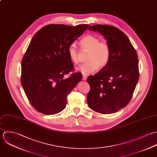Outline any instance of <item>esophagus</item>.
<instances>
[{
	"mask_svg": "<svg viewBox=\"0 0 157 157\" xmlns=\"http://www.w3.org/2000/svg\"><path fill=\"white\" fill-rule=\"evenodd\" d=\"M87 76L86 75H83V76H82V80L83 81H86L87 79Z\"/></svg>",
	"mask_w": 157,
	"mask_h": 157,
	"instance_id": "34e87169",
	"label": "esophagus"
}]
</instances>
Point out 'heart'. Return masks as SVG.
I'll return each instance as SVG.
<instances>
[{
    "label": "heart",
    "instance_id": "b5f03b06",
    "mask_svg": "<svg viewBox=\"0 0 157 157\" xmlns=\"http://www.w3.org/2000/svg\"><path fill=\"white\" fill-rule=\"evenodd\" d=\"M83 50L89 51L86 61L76 68V70L84 75H89L96 71L98 67H104L109 60L110 49L108 44L99 39L93 35H87L79 42ZM68 55L70 60L75 63L78 62V51L74 44H70L68 47Z\"/></svg>",
    "mask_w": 157,
    "mask_h": 157
}]
</instances>
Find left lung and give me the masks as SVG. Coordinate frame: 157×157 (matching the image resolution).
Listing matches in <instances>:
<instances>
[{"label":"left lung","instance_id":"left-lung-1","mask_svg":"<svg viewBox=\"0 0 157 157\" xmlns=\"http://www.w3.org/2000/svg\"><path fill=\"white\" fill-rule=\"evenodd\" d=\"M89 30L104 37L110 47V56L96 75L87 79L90 86L87 104L100 113L117 112L128 104L137 84V53L127 36L117 27L98 24L89 25Z\"/></svg>","mask_w":157,"mask_h":157}]
</instances>
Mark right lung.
I'll list each match as a JSON object with an SVG mask.
<instances>
[{
  "label": "right lung",
  "mask_w": 157,
  "mask_h": 157,
  "mask_svg": "<svg viewBox=\"0 0 157 157\" xmlns=\"http://www.w3.org/2000/svg\"><path fill=\"white\" fill-rule=\"evenodd\" d=\"M89 27L63 24L46 25L33 37L21 63V84L33 107L45 115H55L65 108L67 97L82 79L77 72L63 76L74 65L68 47Z\"/></svg>",
  "instance_id": "1"
}]
</instances>
